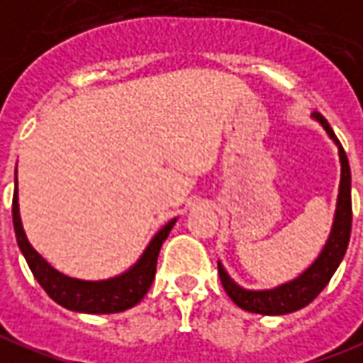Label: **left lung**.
Instances as JSON below:
<instances>
[{
	"instance_id": "obj_1",
	"label": "left lung",
	"mask_w": 363,
	"mask_h": 363,
	"mask_svg": "<svg viewBox=\"0 0 363 363\" xmlns=\"http://www.w3.org/2000/svg\"><path fill=\"white\" fill-rule=\"evenodd\" d=\"M311 118L327 131L330 141L335 143L338 150V160H340V184H338L337 208H335V216H333V226H330L329 238L315 261L306 271H301L296 279L274 288H263V290L243 288L230 277L228 271L222 265V261H218V274H220L222 286L230 296V300L234 301L238 308L251 311V313L286 315V313L306 308L321 294L323 288L329 284L330 277L335 274L340 261L345 257L346 250H348L352 230L350 164H348L342 145L337 139L335 131L330 129L329 121L319 112L311 113Z\"/></svg>"
}]
</instances>
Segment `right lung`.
<instances>
[{
    "mask_svg": "<svg viewBox=\"0 0 363 363\" xmlns=\"http://www.w3.org/2000/svg\"><path fill=\"white\" fill-rule=\"evenodd\" d=\"M178 218H172L168 224L156 232L149 245L145 247L141 257L121 274L102 280L73 279L63 274L48 263L38 251L34 250L23 228L21 213H18V191H17V168H15V193H13V228L21 253L25 255L26 263L33 271L34 279L38 280L46 294L65 309L79 313H120L133 308L149 292L150 284L156 274V261L162 247L164 240Z\"/></svg>",
    "mask_w": 363,
    "mask_h": 363,
    "instance_id": "1",
    "label": "right lung"
}]
</instances>
